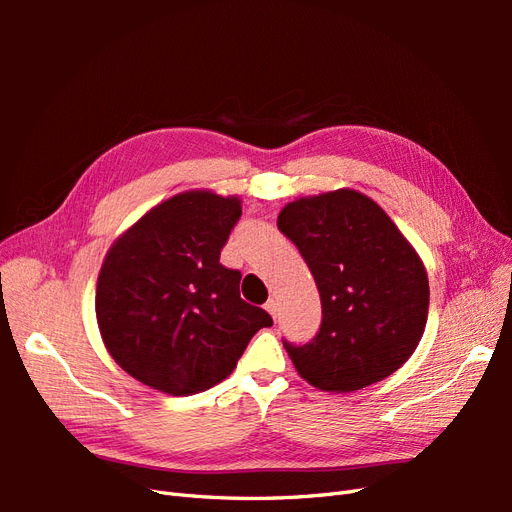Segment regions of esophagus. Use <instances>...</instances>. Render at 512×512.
Instances as JSON below:
<instances>
[{
  "instance_id": "1",
  "label": "esophagus",
  "mask_w": 512,
  "mask_h": 512,
  "mask_svg": "<svg viewBox=\"0 0 512 512\" xmlns=\"http://www.w3.org/2000/svg\"><path fill=\"white\" fill-rule=\"evenodd\" d=\"M277 307H280V305H277L275 299H269L267 305H265V309H267V312H269L273 318H277Z\"/></svg>"
}]
</instances>
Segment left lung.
<instances>
[{
    "instance_id": "left-lung-1",
    "label": "left lung",
    "mask_w": 512,
    "mask_h": 512,
    "mask_svg": "<svg viewBox=\"0 0 512 512\" xmlns=\"http://www.w3.org/2000/svg\"><path fill=\"white\" fill-rule=\"evenodd\" d=\"M299 247L322 303L312 342L284 348L320 391H359L404 365L429 312L423 260L374 200L356 190L299 198L277 215Z\"/></svg>"
}]
</instances>
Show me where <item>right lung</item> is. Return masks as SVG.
<instances>
[{
	"label": "right lung",
	"instance_id": "obj_1",
	"mask_svg": "<svg viewBox=\"0 0 512 512\" xmlns=\"http://www.w3.org/2000/svg\"><path fill=\"white\" fill-rule=\"evenodd\" d=\"M241 218L237 196L183 192L147 211L113 243L98 275L96 316L106 350L132 378L194 395L237 367L273 320L239 294L241 273L220 252Z\"/></svg>",
	"mask_w": 512,
	"mask_h": 512
}]
</instances>
